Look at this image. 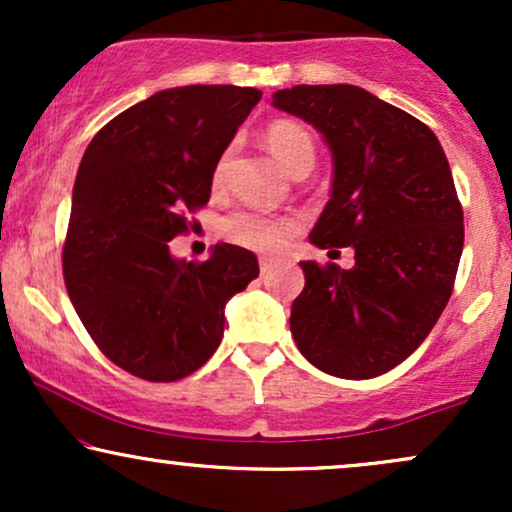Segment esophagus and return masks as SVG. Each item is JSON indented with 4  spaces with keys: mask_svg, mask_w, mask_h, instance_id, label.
Wrapping results in <instances>:
<instances>
[{
    "mask_svg": "<svg viewBox=\"0 0 512 512\" xmlns=\"http://www.w3.org/2000/svg\"><path fill=\"white\" fill-rule=\"evenodd\" d=\"M274 257H260V269H262V274H267L269 269L274 267Z\"/></svg>",
    "mask_w": 512,
    "mask_h": 512,
    "instance_id": "obj_1",
    "label": "esophagus"
}]
</instances>
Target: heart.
Masks as SVG:
<instances>
[{"instance_id":"heart-1","label":"heart","mask_w":512,"mask_h":512,"mask_svg":"<svg viewBox=\"0 0 512 512\" xmlns=\"http://www.w3.org/2000/svg\"><path fill=\"white\" fill-rule=\"evenodd\" d=\"M264 142L291 175L310 170L315 163V142L301 122L276 120L264 129ZM226 158L216 168V182L223 178ZM301 231V216L260 214V211H233L221 221V236L240 248L257 252H276Z\"/></svg>"}]
</instances>
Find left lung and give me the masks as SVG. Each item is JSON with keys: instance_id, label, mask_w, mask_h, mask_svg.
Instances as JSON below:
<instances>
[{"instance_id": "8db88e82", "label": "left lung", "mask_w": 512, "mask_h": 512, "mask_svg": "<svg viewBox=\"0 0 512 512\" xmlns=\"http://www.w3.org/2000/svg\"><path fill=\"white\" fill-rule=\"evenodd\" d=\"M274 108L303 117L332 151V197L310 243L356 264L301 262L291 334L315 368L368 380L414 354L450 301L464 216L436 134L351 84L293 86Z\"/></svg>"}]
</instances>
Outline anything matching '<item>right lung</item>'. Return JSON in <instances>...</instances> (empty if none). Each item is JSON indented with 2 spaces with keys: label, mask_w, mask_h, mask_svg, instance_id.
<instances>
[{
  "label": "right lung",
  "mask_w": 512,
  "mask_h": 512,
  "mask_svg": "<svg viewBox=\"0 0 512 512\" xmlns=\"http://www.w3.org/2000/svg\"><path fill=\"white\" fill-rule=\"evenodd\" d=\"M262 91L180 86L105 125L74 182L62 250L67 293L115 366L149 383L195 373L221 344L223 308L260 274L255 252L219 243L204 262L170 257L207 207L216 163Z\"/></svg>",
  "instance_id": "add662e5"
}]
</instances>
